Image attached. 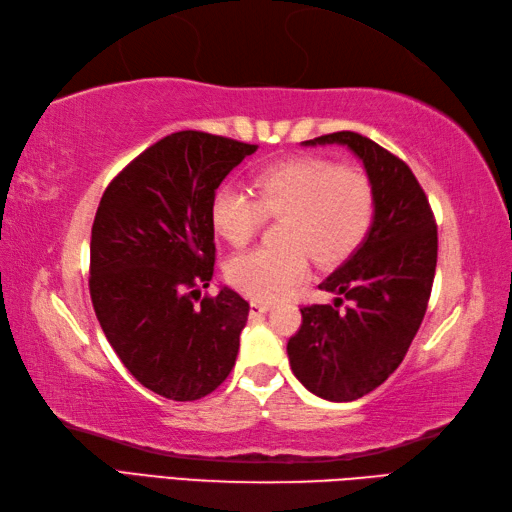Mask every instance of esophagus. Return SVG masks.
Instances as JSON below:
<instances>
[{
	"label": "esophagus",
	"mask_w": 512,
	"mask_h": 512,
	"mask_svg": "<svg viewBox=\"0 0 512 512\" xmlns=\"http://www.w3.org/2000/svg\"><path fill=\"white\" fill-rule=\"evenodd\" d=\"M270 310V304H262V302H250V317L264 315Z\"/></svg>",
	"instance_id": "1"
}]
</instances>
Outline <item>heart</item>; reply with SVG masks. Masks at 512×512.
Returning a JSON list of instances; mask_svg holds the SVG:
<instances>
[{
  "mask_svg": "<svg viewBox=\"0 0 512 512\" xmlns=\"http://www.w3.org/2000/svg\"><path fill=\"white\" fill-rule=\"evenodd\" d=\"M256 199L239 184H222L210 199V222L230 244L244 246L266 215L286 217L284 246H259L228 262V279L244 295L275 302L304 282L310 255L339 264L364 242L377 213L375 186L364 173L324 157H290L262 168Z\"/></svg>",
  "mask_w": 512,
  "mask_h": 512,
  "instance_id": "obj_1",
  "label": "heart"
}]
</instances>
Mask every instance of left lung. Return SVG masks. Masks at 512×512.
I'll use <instances>...</instances> for the list:
<instances>
[{"label":"left lung","instance_id":"8db88e82","mask_svg":"<svg viewBox=\"0 0 512 512\" xmlns=\"http://www.w3.org/2000/svg\"><path fill=\"white\" fill-rule=\"evenodd\" d=\"M304 144L353 150L377 193L366 239L319 284L337 295L333 306H304L302 326L286 348L310 393L355 402L395 373L422 326L437 266V224L413 170L373 139L342 130Z\"/></svg>","mask_w":512,"mask_h":512}]
</instances>
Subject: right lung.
I'll return each mask as SVG.
<instances>
[{
	"mask_svg": "<svg viewBox=\"0 0 512 512\" xmlns=\"http://www.w3.org/2000/svg\"><path fill=\"white\" fill-rule=\"evenodd\" d=\"M255 150L179 130L135 157L97 208L88 286L99 326L130 375L173 402L213 393L235 366L248 302L226 286L199 297L215 266L210 199Z\"/></svg>",
	"mask_w": 512,
	"mask_h": 512,
	"instance_id": "obj_1",
	"label": "right lung"
}]
</instances>
